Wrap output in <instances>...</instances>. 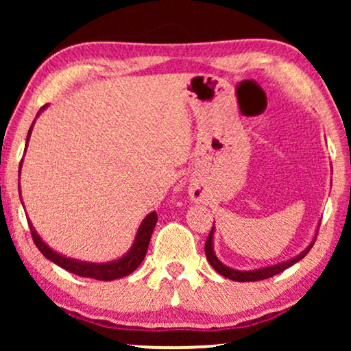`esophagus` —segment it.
I'll return each instance as SVG.
<instances>
[{
  "label": "esophagus",
  "instance_id": "34e87169",
  "mask_svg": "<svg viewBox=\"0 0 351 351\" xmlns=\"http://www.w3.org/2000/svg\"><path fill=\"white\" fill-rule=\"evenodd\" d=\"M199 198H201V196H199V193H198V191H191V199L198 201Z\"/></svg>",
  "mask_w": 351,
  "mask_h": 351
}]
</instances>
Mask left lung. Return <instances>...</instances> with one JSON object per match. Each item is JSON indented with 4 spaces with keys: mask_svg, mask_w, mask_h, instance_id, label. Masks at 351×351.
Wrapping results in <instances>:
<instances>
[{
    "mask_svg": "<svg viewBox=\"0 0 351 351\" xmlns=\"http://www.w3.org/2000/svg\"><path fill=\"white\" fill-rule=\"evenodd\" d=\"M213 232H214V227L213 230L209 232V237L206 239V244H204V252H206V257H208V261L210 265L215 271H219L220 275L228 278V280H233V281H261V280H267V278H271L278 275V273L285 271L286 268H289L294 265L295 262H299L300 258H304L308 251L313 246L316 239H313V243L310 244L308 247L305 249L304 252L300 254V256H297L294 258H291V261L287 262H282V263H278V265H271V267H267V268H261V270H252V271H238V270H233V268H228L225 267L222 262L219 261L217 257L214 256V251H213Z\"/></svg>",
    "mask_w": 351,
    "mask_h": 351,
    "instance_id": "1",
    "label": "left lung"
}]
</instances>
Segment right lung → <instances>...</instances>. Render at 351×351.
<instances>
[{"mask_svg":"<svg viewBox=\"0 0 351 351\" xmlns=\"http://www.w3.org/2000/svg\"><path fill=\"white\" fill-rule=\"evenodd\" d=\"M30 131H28V136H30ZM156 222H158V214L156 213L148 214L137 230L136 243H134L131 251H129L124 257L119 258V261L110 262V263H84V262L71 261V258L62 257L60 254L54 252L49 246H46V244L41 241V238L38 237L35 228L32 227L30 222H28V227H30V233H32L35 246L40 249L43 256L54 262L56 265H59L64 268V270L78 276L94 278V280H99V281H113V280H118V278L131 275V273L141 265L143 257H145L147 254L148 243H150L153 228H155Z\"/></svg>","mask_w":351,"mask_h":351,"instance_id":"obj_1","label":"right lung"}]
</instances>
